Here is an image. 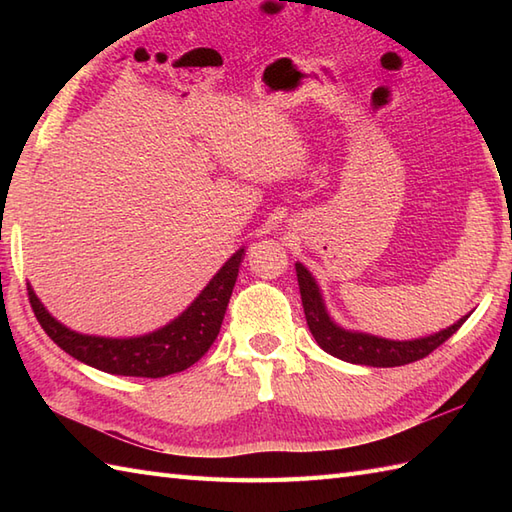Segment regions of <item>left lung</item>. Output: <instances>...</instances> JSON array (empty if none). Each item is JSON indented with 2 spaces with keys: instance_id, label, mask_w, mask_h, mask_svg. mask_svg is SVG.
<instances>
[{
  "instance_id": "obj_1",
  "label": "left lung",
  "mask_w": 512,
  "mask_h": 512,
  "mask_svg": "<svg viewBox=\"0 0 512 512\" xmlns=\"http://www.w3.org/2000/svg\"><path fill=\"white\" fill-rule=\"evenodd\" d=\"M295 268H297L303 312H306V321L314 341L319 343L323 352L341 358L345 363L369 365V367H398V365L420 361V358L429 356L436 347H440L444 341H447L449 336L458 332L462 328V323L471 317L469 312L458 323L449 325L447 330H440L429 336H420V339H411V341H391L376 334L345 330L343 325H339L330 317L328 308H325L321 288L317 284V279L312 277L310 270L301 262H297Z\"/></svg>"
}]
</instances>
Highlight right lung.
<instances>
[{
  "label": "right lung",
  "mask_w": 512,
  "mask_h": 512,
  "mask_svg": "<svg viewBox=\"0 0 512 512\" xmlns=\"http://www.w3.org/2000/svg\"><path fill=\"white\" fill-rule=\"evenodd\" d=\"M244 255L246 248L235 250L187 310L162 328L143 336L112 339V336L81 334L54 319L32 286H28V297L41 328L76 361L116 376L162 378L182 372L209 352L220 334Z\"/></svg>",
  "instance_id": "1"
}]
</instances>
